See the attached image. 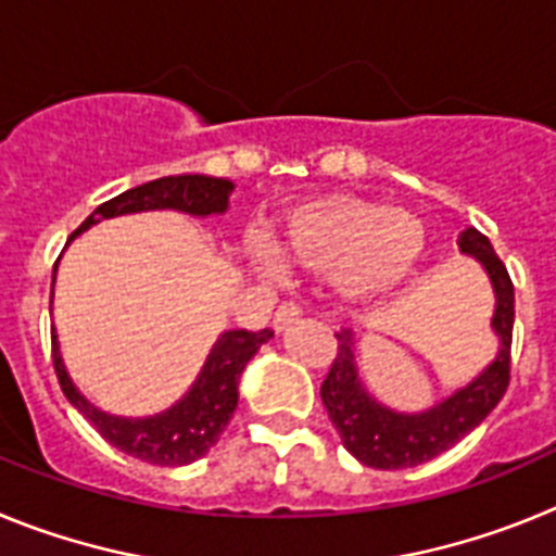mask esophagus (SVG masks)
Returning <instances> with one entry per match:
<instances>
[{
    "label": "esophagus",
    "instance_id": "obj_1",
    "mask_svg": "<svg viewBox=\"0 0 556 556\" xmlns=\"http://www.w3.org/2000/svg\"><path fill=\"white\" fill-rule=\"evenodd\" d=\"M303 314V306L298 301H283L281 306H278V312H275V328L281 331V328H287L289 323H294L298 317Z\"/></svg>",
    "mask_w": 556,
    "mask_h": 556
}]
</instances>
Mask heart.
I'll return each mask as SVG.
<instances>
[{
	"instance_id": "obj_1",
	"label": "heart",
	"mask_w": 556,
	"mask_h": 556,
	"mask_svg": "<svg viewBox=\"0 0 556 556\" xmlns=\"http://www.w3.org/2000/svg\"><path fill=\"white\" fill-rule=\"evenodd\" d=\"M278 250L289 264L331 273L348 298H372L404 281L424 250L420 223L370 200H320L289 211L278 228ZM253 264L267 278L281 262L264 239H250Z\"/></svg>"
}]
</instances>
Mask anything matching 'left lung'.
I'll return each mask as SVG.
<instances>
[{"label":"left lung","mask_w":556,"mask_h":556,"mask_svg":"<svg viewBox=\"0 0 556 556\" xmlns=\"http://www.w3.org/2000/svg\"><path fill=\"white\" fill-rule=\"evenodd\" d=\"M462 253L476 255L495 289L493 328L501 339V351L493 365L476 378L473 384L454 392L448 401L437 404L424 415H397L376 404L356 378L353 365V333L342 331L337 337V356L331 362L320 397L326 404L333 429L342 437V445L356 456L362 465L378 470L415 468L420 462L434 459L437 454L454 448L462 437L470 434L476 426L498 406L509 387L513 370V323H515V287L507 267L495 255L493 244L484 233L468 228L456 239Z\"/></svg>","instance_id":"obj_1"}]
</instances>
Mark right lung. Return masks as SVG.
Masks as SVG:
<instances>
[{"label": "right lung", "instance_id": "1", "mask_svg": "<svg viewBox=\"0 0 556 556\" xmlns=\"http://www.w3.org/2000/svg\"><path fill=\"white\" fill-rule=\"evenodd\" d=\"M230 189H233L230 180L208 178V175H169V178L150 180V184L122 191L108 203L97 205L91 211V217L68 239H75L80 230L94 225L97 219L136 214V211L175 208L194 214V217L223 214L228 208ZM269 337H273L269 328H262V331H248V328L225 331L217 339V345L211 351L198 384L191 387L189 395L164 415L144 417V420L105 415V412L88 404L86 397L77 392V387L72 384V378L66 376L55 331H52V365H55L58 381H61V390L68 397V404L77 406V412L105 437L108 443L136 456V459L150 462V465L178 468V465H189V462L200 459L217 445L219 434L230 424L236 404H239V390H236L239 376H242L244 365L253 358V353Z\"/></svg>", "mask_w": 556, "mask_h": 556}]
</instances>
